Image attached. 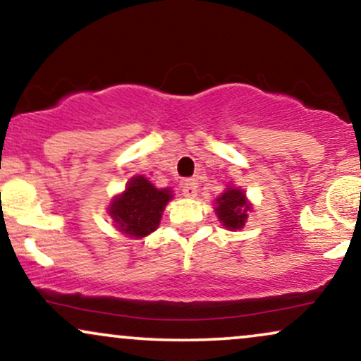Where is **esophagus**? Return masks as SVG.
Listing matches in <instances>:
<instances>
[{
    "mask_svg": "<svg viewBox=\"0 0 361 361\" xmlns=\"http://www.w3.org/2000/svg\"><path fill=\"white\" fill-rule=\"evenodd\" d=\"M181 190H183V195L188 198H195L198 195V185L197 181H185L183 186H181Z\"/></svg>",
    "mask_w": 361,
    "mask_h": 361,
    "instance_id": "34e87169",
    "label": "esophagus"
}]
</instances>
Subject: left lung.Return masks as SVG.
I'll list each match as a JSON object with an SVG mask.
<instances>
[{
    "mask_svg": "<svg viewBox=\"0 0 361 361\" xmlns=\"http://www.w3.org/2000/svg\"><path fill=\"white\" fill-rule=\"evenodd\" d=\"M252 210V205L247 200L245 193L240 188L228 186L225 192L216 198V216L225 228L238 230L247 222V214Z\"/></svg>",
    "mask_w": 361,
    "mask_h": 361,
    "instance_id": "obj_1",
    "label": "left lung"
}]
</instances>
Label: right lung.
I'll return each mask as SVG.
<instances>
[{
	"mask_svg": "<svg viewBox=\"0 0 361 361\" xmlns=\"http://www.w3.org/2000/svg\"><path fill=\"white\" fill-rule=\"evenodd\" d=\"M173 198L171 188H156L145 176L131 178L126 190L109 205L116 228L134 238L149 235L158 228L163 210Z\"/></svg>",
	"mask_w": 361,
	"mask_h": 361,
	"instance_id": "obj_1",
	"label": "right lung"
}]
</instances>
